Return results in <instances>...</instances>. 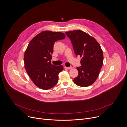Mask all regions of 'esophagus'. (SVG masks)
I'll list each match as a JSON object with an SVG mask.
<instances>
[{
    "mask_svg": "<svg viewBox=\"0 0 127 127\" xmlns=\"http://www.w3.org/2000/svg\"><path fill=\"white\" fill-rule=\"evenodd\" d=\"M65 68L66 69H71L72 68V67L70 66V67H65Z\"/></svg>",
    "mask_w": 127,
    "mask_h": 127,
    "instance_id": "obj_1",
    "label": "esophagus"
}]
</instances>
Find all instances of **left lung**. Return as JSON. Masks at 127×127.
Masks as SVG:
<instances>
[{
    "mask_svg": "<svg viewBox=\"0 0 127 127\" xmlns=\"http://www.w3.org/2000/svg\"><path fill=\"white\" fill-rule=\"evenodd\" d=\"M76 55L82 57L81 65L78 67V75L73 81L83 87L93 84L98 78L103 64V53L95 38L80 30L66 32Z\"/></svg>",
    "mask_w": 127,
    "mask_h": 127,
    "instance_id": "left-lung-1",
    "label": "left lung"
}]
</instances>
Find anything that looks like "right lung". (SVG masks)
<instances>
[{
    "mask_svg": "<svg viewBox=\"0 0 127 127\" xmlns=\"http://www.w3.org/2000/svg\"><path fill=\"white\" fill-rule=\"evenodd\" d=\"M65 36L60 32H42L31 40L25 52V69L35 85L42 89H50L58 83L63 66L52 65L51 60L54 43Z\"/></svg>",
    "mask_w": 127,
    "mask_h": 127,
    "instance_id": "1",
    "label": "right lung"
}]
</instances>
